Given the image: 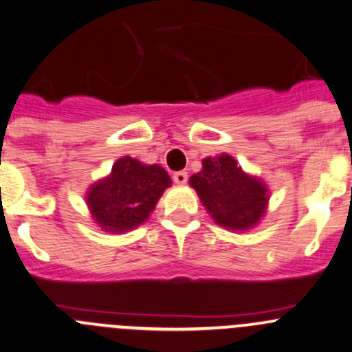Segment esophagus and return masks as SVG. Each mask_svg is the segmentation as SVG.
<instances>
[{
    "label": "esophagus",
    "instance_id": "34e87169",
    "mask_svg": "<svg viewBox=\"0 0 352 352\" xmlns=\"http://www.w3.org/2000/svg\"><path fill=\"white\" fill-rule=\"evenodd\" d=\"M173 182H175L177 186H184V184L187 182V173L186 172H175L173 173Z\"/></svg>",
    "mask_w": 352,
    "mask_h": 352
}]
</instances>
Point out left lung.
Returning <instances> with one entry per match:
<instances>
[{"label":"left lung","mask_w":352,"mask_h":352,"mask_svg":"<svg viewBox=\"0 0 352 352\" xmlns=\"http://www.w3.org/2000/svg\"><path fill=\"white\" fill-rule=\"evenodd\" d=\"M214 223L234 232L251 230L267 213L270 190L259 177L244 172L234 156L221 153L203 160L189 179Z\"/></svg>","instance_id":"obj_1"}]
</instances>
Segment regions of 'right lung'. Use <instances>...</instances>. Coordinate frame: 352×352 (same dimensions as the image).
Instances as JSON below:
<instances>
[{
    "label": "right lung",
    "instance_id": "obj_1",
    "mask_svg": "<svg viewBox=\"0 0 352 352\" xmlns=\"http://www.w3.org/2000/svg\"><path fill=\"white\" fill-rule=\"evenodd\" d=\"M170 186L172 179L163 166L122 156L107 177L89 186L85 204L101 230L122 234L144 223Z\"/></svg>",
    "mask_w": 352,
    "mask_h": 352
}]
</instances>
